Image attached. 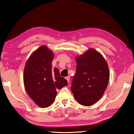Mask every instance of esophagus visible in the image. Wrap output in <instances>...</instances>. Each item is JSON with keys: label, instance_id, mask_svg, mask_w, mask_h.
Returning a JSON list of instances; mask_svg holds the SVG:
<instances>
[{"label": "esophagus", "instance_id": "obj_1", "mask_svg": "<svg viewBox=\"0 0 134 134\" xmlns=\"http://www.w3.org/2000/svg\"><path fill=\"white\" fill-rule=\"evenodd\" d=\"M66 79L67 80V81H68V83H70V77L68 76H67L66 77Z\"/></svg>", "mask_w": 134, "mask_h": 134}]
</instances>
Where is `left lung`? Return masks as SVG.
I'll list each match as a JSON object with an SVG mask.
<instances>
[{
  "instance_id": "obj_1",
  "label": "left lung",
  "mask_w": 134,
  "mask_h": 134,
  "mask_svg": "<svg viewBox=\"0 0 134 134\" xmlns=\"http://www.w3.org/2000/svg\"><path fill=\"white\" fill-rule=\"evenodd\" d=\"M76 71L71 90L79 104L91 106L100 100L107 88L108 65L102 55L93 49L76 57Z\"/></svg>"
}]
</instances>
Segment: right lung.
Here are the masks:
<instances>
[{
  "instance_id": "right-lung-1",
  "label": "right lung",
  "mask_w": 134,
  "mask_h": 134,
  "mask_svg": "<svg viewBox=\"0 0 134 134\" xmlns=\"http://www.w3.org/2000/svg\"><path fill=\"white\" fill-rule=\"evenodd\" d=\"M53 51L42 46L32 54L25 64L24 83L30 98L41 108L52 105L57 90L66 86L67 81L60 76L59 70L52 69Z\"/></svg>"
}]
</instances>
